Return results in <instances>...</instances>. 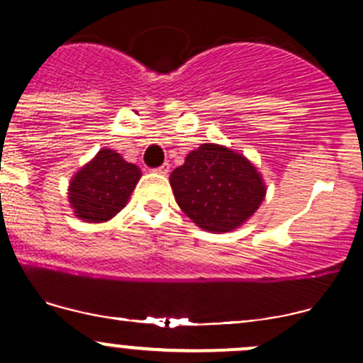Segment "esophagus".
<instances>
[{
	"mask_svg": "<svg viewBox=\"0 0 363 363\" xmlns=\"http://www.w3.org/2000/svg\"><path fill=\"white\" fill-rule=\"evenodd\" d=\"M155 172H158V174H167L169 172V164H164V165H160V167H157L155 169Z\"/></svg>",
	"mask_w": 363,
	"mask_h": 363,
	"instance_id": "1",
	"label": "esophagus"
}]
</instances>
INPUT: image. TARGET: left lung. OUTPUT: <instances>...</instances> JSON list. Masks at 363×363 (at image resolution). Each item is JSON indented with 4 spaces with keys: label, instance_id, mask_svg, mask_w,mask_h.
<instances>
[{
    "label": "left lung",
    "instance_id": "left-lung-1",
    "mask_svg": "<svg viewBox=\"0 0 363 363\" xmlns=\"http://www.w3.org/2000/svg\"><path fill=\"white\" fill-rule=\"evenodd\" d=\"M176 203L205 231L226 233L242 226L265 198L264 178L242 153L206 143L169 176Z\"/></svg>",
    "mask_w": 363,
    "mask_h": 363
}]
</instances>
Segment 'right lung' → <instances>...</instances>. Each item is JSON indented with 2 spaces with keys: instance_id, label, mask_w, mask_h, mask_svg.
<instances>
[{
  "instance_id": "obj_1",
  "label": "right lung",
  "mask_w": 363,
  "mask_h": 363,
  "mask_svg": "<svg viewBox=\"0 0 363 363\" xmlns=\"http://www.w3.org/2000/svg\"><path fill=\"white\" fill-rule=\"evenodd\" d=\"M140 176L135 164L103 147L69 182V206L84 223H106L126 206Z\"/></svg>"
}]
</instances>
